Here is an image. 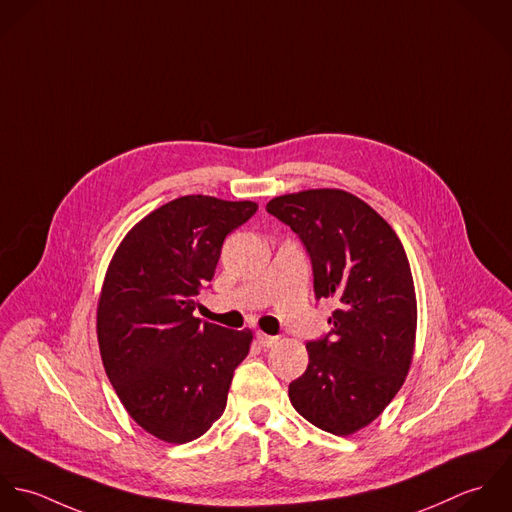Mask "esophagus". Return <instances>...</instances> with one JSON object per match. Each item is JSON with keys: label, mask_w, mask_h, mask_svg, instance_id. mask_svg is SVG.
Returning <instances> with one entry per match:
<instances>
[{"label": "esophagus", "mask_w": 512, "mask_h": 512, "mask_svg": "<svg viewBox=\"0 0 512 512\" xmlns=\"http://www.w3.org/2000/svg\"><path fill=\"white\" fill-rule=\"evenodd\" d=\"M257 340L261 346H273L277 342V336H271V334H265V332H257Z\"/></svg>", "instance_id": "obj_1"}]
</instances>
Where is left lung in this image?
Instances as JSON below:
<instances>
[{
  "label": "left lung",
  "mask_w": 512,
  "mask_h": 512,
  "mask_svg": "<svg viewBox=\"0 0 512 512\" xmlns=\"http://www.w3.org/2000/svg\"><path fill=\"white\" fill-rule=\"evenodd\" d=\"M267 211L303 241L316 301L336 305L330 332L307 344L291 404L312 425L350 435L386 409L408 376L417 326L408 255L384 217L342 190L287 194Z\"/></svg>",
  "instance_id": "obj_1"
}]
</instances>
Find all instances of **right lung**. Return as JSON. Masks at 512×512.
<instances>
[{
    "label": "right lung",
    "instance_id": "add662e5",
    "mask_svg": "<svg viewBox=\"0 0 512 512\" xmlns=\"http://www.w3.org/2000/svg\"><path fill=\"white\" fill-rule=\"evenodd\" d=\"M257 204L184 196L154 209L116 249L97 312L106 376L130 417L168 443L198 439L221 417L251 330L194 316L225 237Z\"/></svg>",
    "mask_w": 512,
    "mask_h": 512
}]
</instances>
